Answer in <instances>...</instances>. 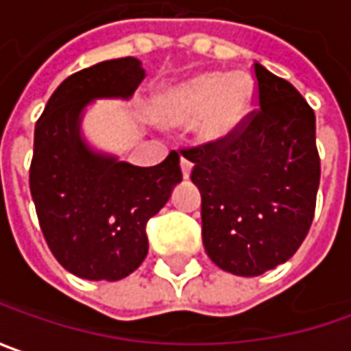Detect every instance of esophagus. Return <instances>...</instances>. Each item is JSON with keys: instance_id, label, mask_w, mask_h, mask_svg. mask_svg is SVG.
<instances>
[{"instance_id": "esophagus-1", "label": "esophagus", "mask_w": 351, "mask_h": 351, "mask_svg": "<svg viewBox=\"0 0 351 351\" xmlns=\"http://www.w3.org/2000/svg\"><path fill=\"white\" fill-rule=\"evenodd\" d=\"M180 169H182V176L189 178L192 171V160L186 159V157H180Z\"/></svg>"}]
</instances>
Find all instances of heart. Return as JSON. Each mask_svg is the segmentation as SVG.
Returning a JSON list of instances; mask_svg holds the SVG:
<instances>
[{"label": "heart", "mask_w": 351, "mask_h": 351, "mask_svg": "<svg viewBox=\"0 0 351 351\" xmlns=\"http://www.w3.org/2000/svg\"><path fill=\"white\" fill-rule=\"evenodd\" d=\"M257 98V86L250 74L236 72H204L191 80L165 90L159 96L157 110L162 123L180 128L194 123L202 141H221L234 135Z\"/></svg>", "instance_id": "b5f03b06"}]
</instances>
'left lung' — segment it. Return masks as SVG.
<instances>
[{
  "label": "left lung",
  "instance_id": "obj_1",
  "mask_svg": "<svg viewBox=\"0 0 351 351\" xmlns=\"http://www.w3.org/2000/svg\"><path fill=\"white\" fill-rule=\"evenodd\" d=\"M257 101L221 141L182 149L202 194V241L216 265L257 277L291 259L311 230L320 184L316 117L291 82L253 64Z\"/></svg>",
  "mask_w": 351,
  "mask_h": 351
}]
</instances>
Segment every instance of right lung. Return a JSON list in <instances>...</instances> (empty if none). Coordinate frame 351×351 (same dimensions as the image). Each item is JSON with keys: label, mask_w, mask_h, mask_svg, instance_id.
<instances>
[{"label": "right lung", "mask_w": 351, "mask_h": 351, "mask_svg": "<svg viewBox=\"0 0 351 351\" xmlns=\"http://www.w3.org/2000/svg\"><path fill=\"white\" fill-rule=\"evenodd\" d=\"M143 78L133 56L80 70L54 90L35 125L29 186L43 236L56 261L88 281H119L143 263L147 221L182 180L176 151L135 167L92 151L80 135L92 99L131 98Z\"/></svg>", "instance_id": "add662e5"}]
</instances>
